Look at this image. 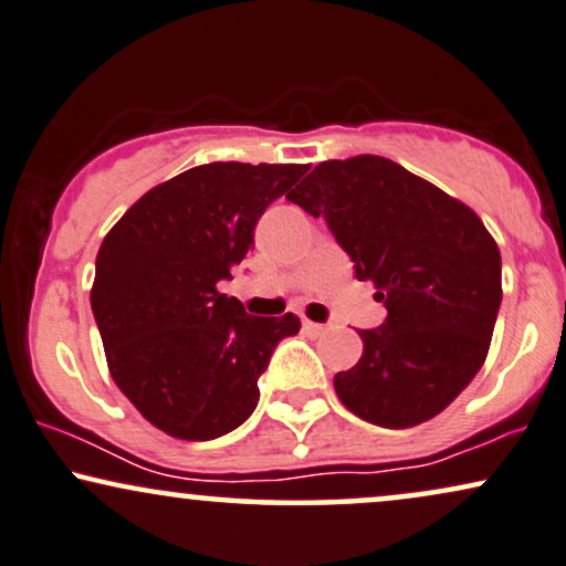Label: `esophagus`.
<instances>
[{
  "label": "esophagus",
  "mask_w": 566,
  "mask_h": 566,
  "mask_svg": "<svg viewBox=\"0 0 566 566\" xmlns=\"http://www.w3.org/2000/svg\"><path fill=\"white\" fill-rule=\"evenodd\" d=\"M303 328L307 334H324L326 332V326L324 324H316V321H303Z\"/></svg>",
  "instance_id": "esophagus-1"
}]
</instances>
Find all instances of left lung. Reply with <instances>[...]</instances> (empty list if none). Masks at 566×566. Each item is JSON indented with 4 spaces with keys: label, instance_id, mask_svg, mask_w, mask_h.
I'll return each mask as SVG.
<instances>
[{
    "label": "left lung",
    "instance_id": "obj_1",
    "mask_svg": "<svg viewBox=\"0 0 566 566\" xmlns=\"http://www.w3.org/2000/svg\"><path fill=\"white\" fill-rule=\"evenodd\" d=\"M328 230L386 305L363 355L334 376L349 412L381 428L439 415L489 355L502 255L478 213L384 156L321 161L287 196Z\"/></svg>",
    "mask_w": 566,
    "mask_h": 566
}]
</instances>
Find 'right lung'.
<instances>
[{
	"label": "right lung",
	"instance_id": "obj_1",
	"mask_svg": "<svg viewBox=\"0 0 566 566\" xmlns=\"http://www.w3.org/2000/svg\"><path fill=\"white\" fill-rule=\"evenodd\" d=\"M305 171L307 164L192 167L135 200L104 238L93 318L114 384L159 431L209 441L259 405V376L300 318L248 316L219 282L253 248L271 200Z\"/></svg>",
	"mask_w": 566,
	"mask_h": 566
}]
</instances>
